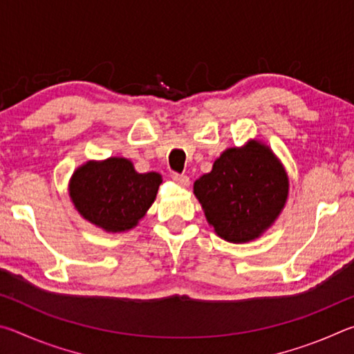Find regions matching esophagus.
I'll use <instances>...</instances> for the list:
<instances>
[{
	"label": "esophagus",
	"mask_w": 354,
	"mask_h": 354,
	"mask_svg": "<svg viewBox=\"0 0 354 354\" xmlns=\"http://www.w3.org/2000/svg\"><path fill=\"white\" fill-rule=\"evenodd\" d=\"M171 179H173V183L179 185V187H189L190 185V179L185 175H178V173H173Z\"/></svg>",
	"instance_id": "obj_1"
}]
</instances>
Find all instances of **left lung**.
Wrapping results in <instances>:
<instances>
[{"label": "left lung", "mask_w": 354, "mask_h": 354, "mask_svg": "<svg viewBox=\"0 0 354 354\" xmlns=\"http://www.w3.org/2000/svg\"><path fill=\"white\" fill-rule=\"evenodd\" d=\"M194 194L217 236L245 243L278 218L289 194V178L270 148L250 140L221 153L211 173L196 179Z\"/></svg>", "instance_id": "obj_1"}]
</instances>
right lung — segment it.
Wrapping results in <instances>:
<instances>
[{"instance_id": "1", "label": "right lung", "mask_w": 354, "mask_h": 354, "mask_svg": "<svg viewBox=\"0 0 354 354\" xmlns=\"http://www.w3.org/2000/svg\"><path fill=\"white\" fill-rule=\"evenodd\" d=\"M160 183L159 173H137L129 159L109 158L76 169L68 192L84 218L107 232H122L147 214Z\"/></svg>"}]
</instances>
